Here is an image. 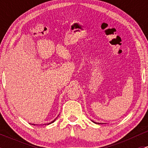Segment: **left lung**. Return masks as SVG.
I'll list each match as a JSON object with an SVG mask.
<instances>
[{"mask_svg":"<svg viewBox=\"0 0 148 148\" xmlns=\"http://www.w3.org/2000/svg\"><path fill=\"white\" fill-rule=\"evenodd\" d=\"M92 122H93V123H95V124H103V123H95V122H94V121H92Z\"/></svg>","mask_w":148,"mask_h":148,"instance_id":"1","label":"left lung"}]
</instances>
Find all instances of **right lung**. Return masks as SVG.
I'll return each mask as SVG.
<instances>
[{
	"label": "right lung",
	"mask_w": 148,
	"mask_h": 148,
	"mask_svg": "<svg viewBox=\"0 0 148 148\" xmlns=\"http://www.w3.org/2000/svg\"><path fill=\"white\" fill-rule=\"evenodd\" d=\"M56 119H57V118H56V119H55V120H53V121L51 122V123H48V124H47V125H50V124H51V123H54V122H55V121H56ZM32 125H33V124H32Z\"/></svg>",
	"instance_id": "add662e5"
}]
</instances>
